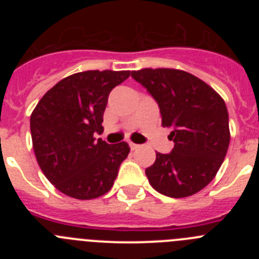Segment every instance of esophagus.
Listing matches in <instances>:
<instances>
[{
	"label": "esophagus",
	"mask_w": 259,
	"mask_h": 259,
	"mask_svg": "<svg viewBox=\"0 0 259 259\" xmlns=\"http://www.w3.org/2000/svg\"><path fill=\"white\" fill-rule=\"evenodd\" d=\"M130 146H131L132 150H137L139 148H140V145H137V144H134V143H130Z\"/></svg>",
	"instance_id": "34e87169"
}]
</instances>
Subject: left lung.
Here are the masks:
<instances>
[{
    "mask_svg": "<svg viewBox=\"0 0 259 259\" xmlns=\"http://www.w3.org/2000/svg\"><path fill=\"white\" fill-rule=\"evenodd\" d=\"M161 110L162 125L171 128L170 154H155L145 170L150 185L172 198L188 197L215 178L230 145L224 100L203 80L175 68L132 71Z\"/></svg>",
    "mask_w": 259,
    "mask_h": 259,
    "instance_id": "left-lung-1",
    "label": "left lung"
}]
</instances>
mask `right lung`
I'll return each mask as SVG.
<instances>
[{
    "label": "right lung",
    "mask_w": 259,
    "mask_h": 259,
    "mask_svg": "<svg viewBox=\"0 0 259 259\" xmlns=\"http://www.w3.org/2000/svg\"><path fill=\"white\" fill-rule=\"evenodd\" d=\"M130 71L91 70L72 74L49 89L31 114L32 145L41 171L59 192L77 200L107 193L127 158L124 141L109 145L104 111L114 87Z\"/></svg>",
    "instance_id": "right-lung-1"
}]
</instances>
